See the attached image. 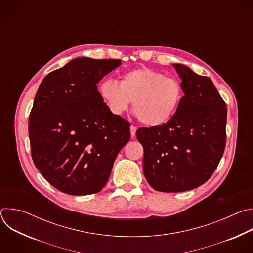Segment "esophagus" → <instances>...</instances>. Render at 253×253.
I'll return each mask as SVG.
<instances>
[{"mask_svg": "<svg viewBox=\"0 0 253 253\" xmlns=\"http://www.w3.org/2000/svg\"><path fill=\"white\" fill-rule=\"evenodd\" d=\"M136 131H137V128H136L135 126L131 125V126H130V134H131V137H132V138H134V137H135V135H136Z\"/></svg>", "mask_w": 253, "mask_h": 253, "instance_id": "1", "label": "esophagus"}]
</instances>
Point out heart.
<instances>
[{"instance_id":"heart-1","label":"heart","mask_w":253,"mask_h":253,"mask_svg":"<svg viewBox=\"0 0 253 253\" xmlns=\"http://www.w3.org/2000/svg\"><path fill=\"white\" fill-rule=\"evenodd\" d=\"M98 93L110 112L116 116L127 111L133 101V111L144 125L157 127L167 123L176 113L183 98L181 83L165 77L159 71L142 67L124 73L118 83L105 79Z\"/></svg>"}]
</instances>
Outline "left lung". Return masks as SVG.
Here are the masks:
<instances>
[{
	"mask_svg": "<svg viewBox=\"0 0 253 253\" xmlns=\"http://www.w3.org/2000/svg\"><path fill=\"white\" fill-rule=\"evenodd\" d=\"M184 96L174 116L157 127L139 128L143 172L157 191L182 192L205 183L217 167L226 142V104L210 78L173 64Z\"/></svg>",
	"mask_w": 253,
	"mask_h": 253,
	"instance_id": "left-lung-1",
	"label": "left lung"
}]
</instances>
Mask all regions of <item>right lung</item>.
I'll return each mask as SVG.
<instances>
[{
    "mask_svg": "<svg viewBox=\"0 0 253 253\" xmlns=\"http://www.w3.org/2000/svg\"><path fill=\"white\" fill-rule=\"evenodd\" d=\"M121 60L80 57L49 73L29 118L32 158L47 181L70 195L102 190L130 140V124L110 112L97 84Z\"/></svg>",
    "mask_w": 253,
    "mask_h": 253,
    "instance_id": "obj_1",
    "label": "right lung"
}]
</instances>
